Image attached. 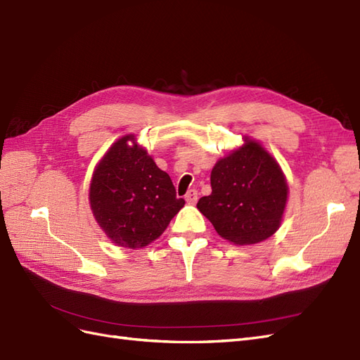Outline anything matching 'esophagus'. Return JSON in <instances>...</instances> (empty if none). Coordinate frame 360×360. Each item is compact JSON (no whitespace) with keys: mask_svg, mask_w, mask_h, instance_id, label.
<instances>
[{"mask_svg":"<svg viewBox=\"0 0 360 360\" xmlns=\"http://www.w3.org/2000/svg\"><path fill=\"white\" fill-rule=\"evenodd\" d=\"M186 200L188 203H196L198 202V191L196 190H190L187 194H186Z\"/></svg>","mask_w":360,"mask_h":360,"instance_id":"1","label":"esophagus"}]
</instances>
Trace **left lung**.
<instances>
[{"instance_id": "left-lung-1", "label": "left lung", "mask_w": 360, "mask_h": 360, "mask_svg": "<svg viewBox=\"0 0 360 360\" xmlns=\"http://www.w3.org/2000/svg\"><path fill=\"white\" fill-rule=\"evenodd\" d=\"M244 145L217 161L211 172V194L198 202L221 238L233 244L261 243L281 226L288 184L279 164L259 143Z\"/></svg>"}]
</instances>
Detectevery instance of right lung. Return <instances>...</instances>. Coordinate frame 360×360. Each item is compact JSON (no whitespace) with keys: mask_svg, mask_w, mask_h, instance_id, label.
<instances>
[{"mask_svg":"<svg viewBox=\"0 0 360 360\" xmlns=\"http://www.w3.org/2000/svg\"><path fill=\"white\" fill-rule=\"evenodd\" d=\"M133 141V146L127 145ZM90 207L107 237L127 249L145 248L166 231L186 200L134 136L119 139L95 169Z\"/></svg>","mask_w":360,"mask_h":360,"instance_id":"right-lung-1","label":"right lung"}]
</instances>
